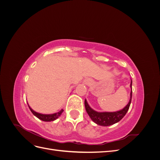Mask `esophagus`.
<instances>
[{
	"mask_svg": "<svg viewBox=\"0 0 160 160\" xmlns=\"http://www.w3.org/2000/svg\"><path fill=\"white\" fill-rule=\"evenodd\" d=\"M83 83L86 85H90L92 83V81L89 79H86L83 81Z\"/></svg>",
	"mask_w": 160,
	"mask_h": 160,
	"instance_id": "1",
	"label": "esophagus"
}]
</instances>
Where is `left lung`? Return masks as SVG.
Instances as JSON below:
<instances>
[{
    "mask_svg": "<svg viewBox=\"0 0 160 160\" xmlns=\"http://www.w3.org/2000/svg\"><path fill=\"white\" fill-rule=\"evenodd\" d=\"M132 81L131 79V83H130V88H131V92H130V99L129 101V103L128 105L123 108L122 109L119 111H114V112H99V111H95L92 109L89 105L88 104V101L85 99V107L87 113L89 115L91 120L93 121L94 123L98 124L101 126H109V125H113L116 123L119 122V121L122 119L125 114L127 113L128 111L129 108V106L131 104V101H132Z\"/></svg>",
    "mask_w": 160,
    "mask_h": 160,
    "instance_id": "1",
    "label": "left lung"
}]
</instances>
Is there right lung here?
Returning <instances> with one entry per match:
<instances>
[{
  "label": "right lung",
  "mask_w": 160,
  "mask_h": 160,
  "mask_svg": "<svg viewBox=\"0 0 160 160\" xmlns=\"http://www.w3.org/2000/svg\"><path fill=\"white\" fill-rule=\"evenodd\" d=\"M28 108H29L31 112L32 113V114L35 116H36L37 118L43 121V122H53V121H55V119H57L58 118H59L64 111L62 109L60 111H59V112L55 113L42 114V113H39L36 112V111H34L32 108H31V107L28 105Z\"/></svg>",
  "instance_id": "obj_1"
}]
</instances>
